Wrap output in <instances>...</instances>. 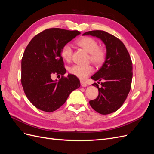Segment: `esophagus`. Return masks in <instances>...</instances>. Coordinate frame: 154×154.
Instances as JSON below:
<instances>
[{
    "label": "esophagus",
    "mask_w": 154,
    "mask_h": 154,
    "mask_svg": "<svg viewBox=\"0 0 154 154\" xmlns=\"http://www.w3.org/2000/svg\"><path fill=\"white\" fill-rule=\"evenodd\" d=\"M80 83H81V85H82V87H87V84L86 83H85L84 82H82V81H81L80 82Z\"/></svg>",
    "instance_id": "1"
}]
</instances>
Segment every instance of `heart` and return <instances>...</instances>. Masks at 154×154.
Returning a JSON list of instances; mask_svg holds the SVG:
<instances>
[{
  "label": "heart",
  "instance_id": "b5f03b06",
  "mask_svg": "<svg viewBox=\"0 0 154 154\" xmlns=\"http://www.w3.org/2000/svg\"><path fill=\"white\" fill-rule=\"evenodd\" d=\"M75 43L89 53V60L96 66H101L106 59L107 53L105 48L100 47L99 43L94 38L89 36H84L77 40ZM62 57L64 60L69 62L72 58V49L69 44L64 45L61 49ZM93 72V67L88 66L74 65L69 69V72L82 80H84Z\"/></svg>",
  "mask_w": 154,
  "mask_h": 154
}]
</instances>
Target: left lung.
<instances>
[{
	"label": "left lung",
	"mask_w": 154,
	"mask_h": 154,
	"mask_svg": "<svg viewBox=\"0 0 154 154\" xmlns=\"http://www.w3.org/2000/svg\"><path fill=\"white\" fill-rule=\"evenodd\" d=\"M83 35L97 37L106 45L107 57L101 69L91 78L103 80L101 87L96 83L99 94L89 101L92 108L101 114H109L118 110L123 105L131 88L132 62L124 44L117 37L104 31H91Z\"/></svg>",
	"instance_id": "left-lung-1"
}]
</instances>
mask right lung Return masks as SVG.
Masks as SVG:
<instances>
[{
  "label": "right lung",
  "instance_id": "right-lung-1",
  "mask_svg": "<svg viewBox=\"0 0 154 154\" xmlns=\"http://www.w3.org/2000/svg\"><path fill=\"white\" fill-rule=\"evenodd\" d=\"M80 34L76 30L47 29L27 45L21 62V83L27 99L36 108L48 112L57 110L71 92L80 87L77 77L64 76L66 69L60 53L64 45ZM54 74L61 75V78L53 81Z\"/></svg>",
  "mask_w": 154,
  "mask_h": 154
}]
</instances>
